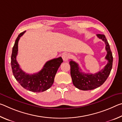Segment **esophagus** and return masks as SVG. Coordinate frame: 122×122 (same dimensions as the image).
Here are the masks:
<instances>
[{
  "label": "esophagus",
  "mask_w": 122,
  "mask_h": 122,
  "mask_svg": "<svg viewBox=\"0 0 122 122\" xmlns=\"http://www.w3.org/2000/svg\"><path fill=\"white\" fill-rule=\"evenodd\" d=\"M62 57L64 61H67L69 58V55L67 53H64L62 55Z\"/></svg>",
  "instance_id": "obj_1"
}]
</instances>
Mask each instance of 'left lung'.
Returning a JSON list of instances; mask_svg holds the SVG:
<instances>
[{
  "label": "left lung",
  "instance_id": "8db88e82",
  "mask_svg": "<svg viewBox=\"0 0 122 122\" xmlns=\"http://www.w3.org/2000/svg\"><path fill=\"white\" fill-rule=\"evenodd\" d=\"M99 39L102 40L106 44L107 55L106 59L108 63L104 68L95 74H86L81 71L78 63L71 60V75L73 83L76 88L82 90H92L100 86L104 83L110 73L112 67L113 57L110 46L104 34H97Z\"/></svg>",
  "mask_w": 122,
  "mask_h": 122
}]
</instances>
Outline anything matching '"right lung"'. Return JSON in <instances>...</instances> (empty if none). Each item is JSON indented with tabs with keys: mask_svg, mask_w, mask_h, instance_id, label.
Segmentation results:
<instances>
[{
	"mask_svg": "<svg viewBox=\"0 0 122 122\" xmlns=\"http://www.w3.org/2000/svg\"><path fill=\"white\" fill-rule=\"evenodd\" d=\"M20 33L16 39L12 49L11 67L14 77L22 87L33 92H40L46 91L53 85L57 69L63 62L61 57L51 60L45 64L42 69L33 74L26 73L19 67L16 60L18 51V42L25 32Z\"/></svg>",
	"mask_w": 122,
	"mask_h": 122,
	"instance_id": "right-lung-1",
	"label": "right lung"
}]
</instances>
